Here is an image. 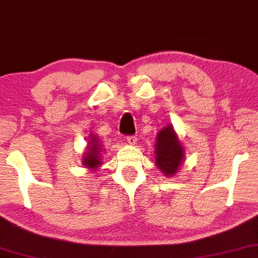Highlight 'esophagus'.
<instances>
[{
  "mask_svg": "<svg viewBox=\"0 0 258 258\" xmlns=\"http://www.w3.org/2000/svg\"><path fill=\"white\" fill-rule=\"evenodd\" d=\"M126 140L128 144L131 145H135L137 143V137L136 136H126Z\"/></svg>",
  "mask_w": 258,
  "mask_h": 258,
  "instance_id": "obj_1",
  "label": "esophagus"
}]
</instances>
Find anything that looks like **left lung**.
<instances>
[{
	"label": "left lung",
	"mask_w": 258,
	"mask_h": 258,
	"mask_svg": "<svg viewBox=\"0 0 258 258\" xmlns=\"http://www.w3.org/2000/svg\"><path fill=\"white\" fill-rule=\"evenodd\" d=\"M183 149L171 126L163 128L157 136L156 143V164L165 175L177 172L183 161Z\"/></svg>",
	"instance_id": "obj_1"
}]
</instances>
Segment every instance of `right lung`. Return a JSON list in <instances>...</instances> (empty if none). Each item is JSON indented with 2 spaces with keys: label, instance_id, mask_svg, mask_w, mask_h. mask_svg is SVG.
<instances>
[{
  "label": "right lung",
  "instance_id": "obj_1",
  "mask_svg": "<svg viewBox=\"0 0 258 258\" xmlns=\"http://www.w3.org/2000/svg\"><path fill=\"white\" fill-rule=\"evenodd\" d=\"M97 138L91 136V140H90V148L88 150L87 155H84V159L83 163L84 165L88 168L95 169L99 167V165L102 164L101 162V149L99 144H97Z\"/></svg>",
  "mask_w": 258,
  "mask_h": 258
}]
</instances>
